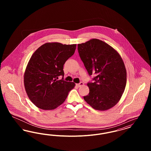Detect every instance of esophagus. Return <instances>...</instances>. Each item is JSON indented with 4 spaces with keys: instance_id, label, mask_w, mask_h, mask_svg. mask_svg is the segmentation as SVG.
Instances as JSON below:
<instances>
[{
    "instance_id": "34e87169",
    "label": "esophagus",
    "mask_w": 151,
    "mask_h": 151,
    "mask_svg": "<svg viewBox=\"0 0 151 151\" xmlns=\"http://www.w3.org/2000/svg\"><path fill=\"white\" fill-rule=\"evenodd\" d=\"M83 85H84V83H82V82H81V83H78V84H76V86H78V87H80V86H83Z\"/></svg>"
}]
</instances>
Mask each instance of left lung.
Wrapping results in <instances>:
<instances>
[{
	"mask_svg": "<svg viewBox=\"0 0 151 151\" xmlns=\"http://www.w3.org/2000/svg\"><path fill=\"white\" fill-rule=\"evenodd\" d=\"M78 50L89 76V93L84 99L92 108L106 110L113 107L123 93L127 80L126 68L119 54L102 41L92 39L78 44Z\"/></svg>",
	"mask_w": 151,
	"mask_h": 151,
	"instance_id": "left-lung-1",
	"label": "left lung"
}]
</instances>
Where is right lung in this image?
Wrapping results in <instances>:
<instances>
[{"mask_svg":"<svg viewBox=\"0 0 151 151\" xmlns=\"http://www.w3.org/2000/svg\"><path fill=\"white\" fill-rule=\"evenodd\" d=\"M76 46V44L45 43L30 58L24 82L29 99L37 107L43 110L57 108L74 88V83L64 80L63 65L73 55ZM59 76L63 79L58 81Z\"/></svg>","mask_w":151,"mask_h":151,"instance_id":"right-lung-1","label":"right lung"}]
</instances>
